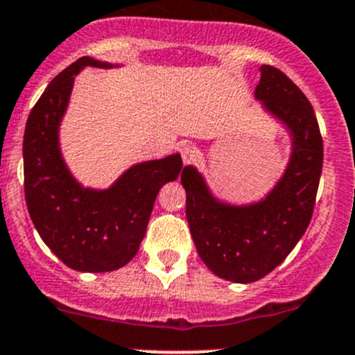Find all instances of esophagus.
I'll return each mask as SVG.
<instances>
[{
    "mask_svg": "<svg viewBox=\"0 0 355 355\" xmlns=\"http://www.w3.org/2000/svg\"><path fill=\"white\" fill-rule=\"evenodd\" d=\"M180 156H182V161H184L185 164L191 163L196 156V146L192 144V142H184V144L180 146Z\"/></svg>",
    "mask_w": 355,
    "mask_h": 355,
    "instance_id": "obj_1",
    "label": "esophagus"
}]
</instances>
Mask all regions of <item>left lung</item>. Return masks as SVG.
Segmentation results:
<instances>
[{"instance_id":"left-lung-1","label":"left lung","mask_w":355,"mask_h":355,"mask_svg":"<svg viewBox=\"0 0 355 355\" xmlns=\"http://www.w3.org/2000/svg\"><path fill=\"white\" fill-rule=\"evenodd\" d=\"M259 71L254 96L292 141L280 180L256 202L230 204L211 192L192 164L180 177L200 259L216 277L235 284L261 280L292 252L309 227L323 168V139L311 103L278 68L263 65Z\"/></svg>"}]
</instances>
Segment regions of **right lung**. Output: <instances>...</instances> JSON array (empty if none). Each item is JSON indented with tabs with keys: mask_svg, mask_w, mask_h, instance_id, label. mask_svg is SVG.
I'll use <instances>...</instances> for the list:
<instances>
[{
	"mask_svg": "<svg viewBox=\"0 0 355 355\" xmlns=\"http://www.w3.org/2000/svg\"><path fill=\"white\" fill-rule=\"evenodd\" d=\"M85 67L120 65L82 56L42 92L25 125V200L35 230L58 259L71 270L105 273L137 254L157 192L177 180L182 157L175 153L134 164L108 189L84 187L63 159L60 127L75 75Z\"/></svg>",
	"mask_w": 355,
	"mask_h": 355,
	"instance_id": "add662e5",
	"label": "right lung"
}]
</instances>
